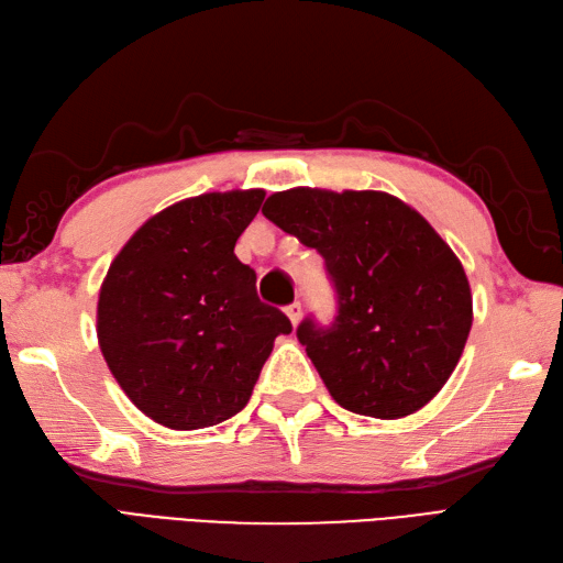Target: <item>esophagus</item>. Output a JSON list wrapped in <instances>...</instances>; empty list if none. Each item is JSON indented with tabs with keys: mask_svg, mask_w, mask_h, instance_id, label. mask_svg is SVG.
<instances>
[{
	"mask_svg": "<svg viewBox=\"0 0 563 563\" xmlns=\"http://www.w3.org/2000/svg\"><path fill=\"white\" fill-rule=\"evenodd\" d=\"M284 310H286V314H289V320H291V324H294V327L300 322V318H303V308H300L298 300H294V303H291V306H286Z\"/></svg>",
	"mask_w": 563,
	"mask_h": 563,
	"instance_id": "esophagus-1",
	"label": "esophagus"
}]
</instances>
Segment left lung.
Returning a JSON list of instances; mask_svg holds the SVG:
<instances>
[{
  "mask_svg": "<svg viewBox=\"0 0 563 563\" xmlns=\"http://www.w3.org/2000/svg\"><path fill=\"white\" fill-rule=\"evenodd\" d=\"M263 214L324 257L336 318H306L296 336L332 399L382 420L432 401L463 353L473 296L428 219L382 190L322 188L274 194Z\"/></svg>",
  "mask_w": 563,
  "mask_h": 563,
  "instance_id": "obj_1",
  "label": "left lung"
}]
</instances>
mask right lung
<instances>
[{
  "label": "right lung",
  "mask_w": 563,
  "mask_h": 563,
  "mask_svg": "<svg viewBox=\"0 0 563 563\" xmlns=\"http://www.w3.org/2000/svg\"><path fill=\"white\" fill-rule=\"evenodd\" d=\"M265 190L202 194L150 217L109 265L98 341L147 418L200 430L249 404L274 339L291 332L234 255Z\"/></svg>",
  "instance_id": "obj_1"
}]
</instances>
